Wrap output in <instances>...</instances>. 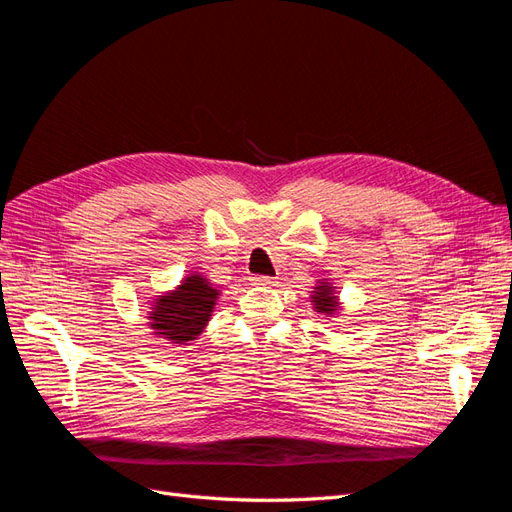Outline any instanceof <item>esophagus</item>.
Returning a JSON list of instances; mask_svg holds the SVG:
<instances>
[{
  "label": "esophagus",
  "instance_id": "34e87169",
  "mask_svg": "<svg viewBox=\"0 0 512 512\" xmlns=\"http://www.w3.org/2000/svg\"><path fill=\"white\" fill-rule=\"evenodd\" d=\"M252 282L256 286H273L275 284V277H269V275H254Z\"/></svg>",
  "mask_w": 512,
  "mask_h": 512
}]
</instances>
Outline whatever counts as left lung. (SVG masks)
Here are the masks:
<instances>
[{"instance_id": "left-lung-1", "label": "left lung", "mask_w": 512, "mask_h": 512, "mask_svg": "<svg viewBox=\"0 0 512 512\" xmlns=\"http://www.w3.org/2000/svg\"><path fill=\"white\" fill-rule=\"evenodd\" d=\"M312 299H314V303H316V307L320 309V312H324V314H331L333 312L335 299L331 297V288L327 284L318 286V290H314V297Z\"/></svg>"}]
</instances>
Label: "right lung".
I'll return each mask as SVG.
<instances>
[{
    "label": "right lung",
    "mask_w": 512,
    "mask_h": 512,
    "mask_svg": "<svg viewBox=\"0 0 512 512\" xmlns=\"http://www.w3.org/2000/svg\"><path fill=\"white\" fill-rule=\"evenodd\" d=\"M218 290L205 277L190 275L179 290L158 299L151 312V327L173 344H188L205 329Z\"/></svg>",
    "instance_id": "obj_1"
}]
</instances>
